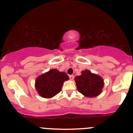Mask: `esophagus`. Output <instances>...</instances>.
I'll list each match as a JSON object with an SVG mask.
<instances>
[{"instance_id":"esophagus-1","label":"esophagus","mask_w":133,"mask_h":133,"mask_svg":"<svg viewBox=\"0 0 133 133\" xmlns=\"http://www.w3.org/2000/svg\"><path fill=\"white\" fill-rule=\"evenodd\" d=\"M74 78H75V76H73V75H70V76H69V79H70L71 80H73Z\"/></svg>"}]
</instances>
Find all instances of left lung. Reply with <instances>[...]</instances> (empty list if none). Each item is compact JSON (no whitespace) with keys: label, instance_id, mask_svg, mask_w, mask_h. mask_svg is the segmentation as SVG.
<instances>
[{"label":"left lung","instance_id":"8db88e82","mask_svg":"<svg viewBox=\"0 0 133 133\" xmlns=\"http://www.w3.org/2000/svg\"><path fill=\"white\" fill-rule=\"evenodd\" d=\"M81 73V75L75 78L78 91L88 98L96 97L100 95L104 85L102 78L87 69Z\"/></svg>","mask_w":133,"mask_h":133}]
</instances>
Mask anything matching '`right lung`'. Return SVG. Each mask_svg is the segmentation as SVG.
Returning <instances> with one entry per match:
<instances>
[{"label": "right lung", "instance_id": "add662e5", "mask_svg": "<svg viewBox=\"0 0 133 133\" xmlns=\"http://www.w3.org/2000/svg\"><path fill=\"white\" fill-rule=\"evenodd\" d=\"M68 80L69 76L65 72L52 69L36 78L35 87L40 96L51 98L60 92L64 82Z\"/></svg>", "mask_w": 133, "mask_h": 133}]
</instances>
